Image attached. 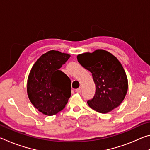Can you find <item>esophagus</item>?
<instances>
[{
  "label": "esophagus",
  "mask_w": 150,
  "mask_h": 150,
  "mask_svg": "<svg viewBox=\"0 0 150 150\" xmlns=\"http://www.w3.org/2000/svg\"><path fill=\"white\" fill-rule=\"evenodd\" d=\"M81 88H77V89H76V92H77V93H81Z\"/></svg>",
  "instance_id": "1"
}]
</instances>
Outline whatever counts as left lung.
Wrapping results in <instances>:
<instances>
[{
  "instance_id": "8db88e82",
  "label": "left lung",
  "mask_w": 150,
  "mask_h": 150,
  "mask_svg": "<svg viewBox=\"0 0 150 150\" xmlns=\"http://www.w3.org/2000/svg\"><path fill=\"white\" fill-rule=\"evenodd\" d=\"M79 63L92 73L96 93L88 105L102 114L120 105L128 88V78L121 63L107 51L98 49L77 55Z\"/></svg>"
}]
</instances>
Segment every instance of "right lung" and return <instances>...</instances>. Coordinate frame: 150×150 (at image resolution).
I'll return each instance as SVG.
<instances>
[{"instance_id":"1","label":"right lung","mask_w":150,"mask_h":150,"mask_svg":"<svg viewBox=\"0 0 150 150\" xmlns=\"http://www.w3.org/2000/svg\"><path fill=\"white\" fill-rule=\"evenodd\" d=\"M70 56L59 51H48L30 70L28 96L34 107L45 115L53 116L62 111L71 95L70 79L59 70Z\"/></svg>"}]
</instances>
